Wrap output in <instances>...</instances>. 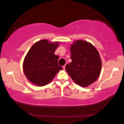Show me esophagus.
Listing matches in <instances>:
<instances>
[{
  "instance_id": "obj_1",
  "label": "esophagus",
  "mask_w": 124,
  "mask_h": 124,
  "mask_svg": "<svg viewBox=\"0 0 124 124\" xmlns=\"http://www.w3.org/2000/svg\"><path fill=\"white\" fill-rule=\"evenodd\" d=\"M65 67H66V65H64V66H63V69H64V70H65Z\"/></svg>"
}]
</instances>
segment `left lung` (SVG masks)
<instances>
[{"label": "left lung", "mask_w": 124, "mask_h": 124, "mask_svg": "<svg viewBox=\"0 0 124 124\" xmlns=\"http://www.w3.org/2000/svg\"><path fill=\"white\" fill-rule=\"evenodd\" d=\"M72 62L66 65V72L77 85L87 87L97 80L101 70V60L96 48L84 40L71 44Z\"/></svg>", "instance_id": "8db88e82"}]
</instances>
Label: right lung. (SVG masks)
<instances>
[{"label":"right lung","instance_id":"add662e5","mask_svg":"<svg viewBox=\"0 0 124 124\" xmlns=\"http://www.w3.org/2000/svg\"><path fill=\"white\" fill-rule=\"evenodd\" d=\"M59 45V42L42 39L31 46L23 63L24 75L31 83L45 86L53 80L59 70L63 69L58 64L59 56L54 54Z\"/></svg>","mask_w":124,"mask_h":124}]
</instances>
